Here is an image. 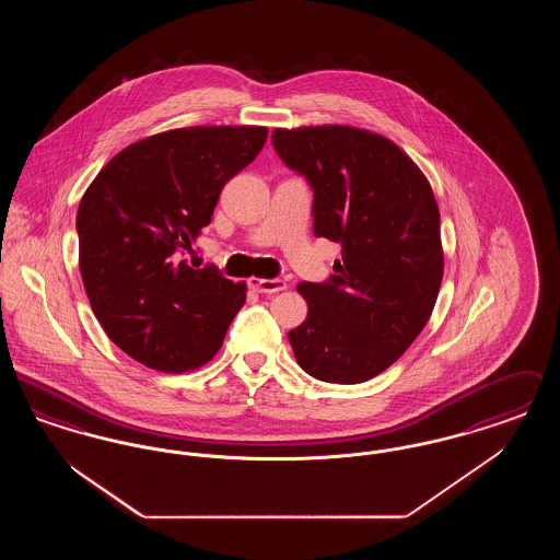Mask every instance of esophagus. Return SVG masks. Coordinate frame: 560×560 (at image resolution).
<instances>
[{
  "mask_svg": "<svg viewBox=\"0 0 560 560\" xmlns=\"http://www.w3.org/2000/svg\"><path fill=\"white\" fill-rule=\"evenodd\" d=\"M249 290L258 293H277L288 290V283L283 279H258V277H252L247 281Z\"/></svg>",
  "mask_w": 560,
  "mask_h": 560,
  "instance_id": "obj_1",
  "label": "esophagus"
}]
</instances>
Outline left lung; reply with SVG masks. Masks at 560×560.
Instances as JSON below:
<instances>
[{"label":"left lung","mask_w":560,"mask_h":560,"mask_svg":"<svg viewBox=\"0 0 560 560\" xmlns=\"http://www.w3.org/2000/svg\"><path fill=\"white\" fill-rule=\"evenodd\" d=\"M272 147L313 187L315 235L342 245L288 334L298 365L334 384L388 370L424 329L443 279L441 215L422 170L380 133L352 126L277 128Z\"/></svg>","instance_id":"1"}]
</instances>
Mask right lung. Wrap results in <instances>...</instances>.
Masks as SVG:
<instances>
[{"label": "right lung", "instance_id": "add662e5", "mask_svg": "<svg viewBox=\"0 0 560 560\" xmlns=\"http://www.w3.org/2000/svg\"><path fill=\"white\" fill-rule=\"evenodd\" d=\"M262 126H195L119 151L83 192L80 272L113 345L165 373L212 361L245 283L183 260L220 190L267 142Z\"/></svg>", "mask_w": 560, "mask_h": 560}]
</instances>
